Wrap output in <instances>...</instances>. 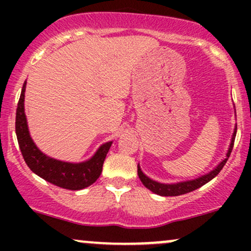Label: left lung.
I'll return each instance as SVG.
<instances>
[{
    "instance_id": "left-lung-1",
    "label": "left lung",
    "mask_w": 251,
    "mask_h": 251,
    "mask_svg": "<svg viewBox=\"0 0 251 251\" xmlns=\"http://www.w3.org/2000/svg\"><path fill=\"white\" fill-rule=\"evenodd\" d=\"M236 132H237V126H235L234 133H232L231 137V143H230L229 149H227L226 152V157L224 158L222 162L218 164L217 166L214 170L209 172V174H205L201 177L195 178V179L191 180H185V181H178V183H172V184H165V183H159V181H155L151 178L148 177L140 169L139 164H138V176H139V179L142 180V183L144 185L148 188L150 191H152L153 194H157L159 196H180L184 194H188V192L194 191V190L201 188L203 186L204 184H206L208 181H210L221 172V170L223 169V166L226 165L227 158L230 157V153H231L232 148H234V142H235V137H236Z\"/></svg>"
}]
</instances>
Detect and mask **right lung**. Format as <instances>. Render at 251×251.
Returning <instances> with one entry per match:
<instances>
[{
	"label": "right lung",
	"mask_w": 251,
	"mask_h": 251,
	"mask_svg": "<svg viewBox=\"0 0 251 251\" xmlns=\"http://www.w3.org/2000/svg\"><path fill=\"white\" fill-rule=\"evenodd\" d=\"M27 81L22 87L16 109L15 131L20 150L25 164L34 174L54 185L67 190H81L92 185L102 171L103 160L112 142L105 143L97 150L93 157L82 163H68L54 159L40 151L31 139L25 113V92Z\"/></svg>",
	"instance_id": "obj_1"
}]
</instances>
